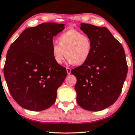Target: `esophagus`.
I'll return each mask as SVG.
<instances>
[{
  "label": "esophagus",
  "mask_w": 135,
  "mask_h": 135,
  "mask_svg": "<svg viewBox=\"0 0 135 135\" xmlns=\"http://www.w3.org/2000/svg\"><path fill=\"white\" fill-rule=\"evenodd\" d=\"M66 71H67V73L68 74H70L71 73V69H70V68H66Z\"/></svg>",
  "instance_id": "34e87169"
}]
</instances>
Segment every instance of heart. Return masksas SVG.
<instances>
[{
	"label": "heart",
	"instance_id": "obj_1",
	"mask_svg": "<svg viewBox=\"0 0 135 135\" xmlns=\"http://www.w3.org/2000/svg\"><path fill=\"white\" fill-rule=\"evenodd\" d=\"M58 44L52 47L54 61L61 64L65 57L69 64L81 65L89 59L92 52V42L89 36L81 32L70 29L63 32L58 37Z\"/></svg>",
	"mask_w": 135,
	"mask_h": 135
}]
</instances>
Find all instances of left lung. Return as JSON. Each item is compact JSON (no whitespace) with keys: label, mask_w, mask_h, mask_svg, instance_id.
I'll use <instances>...</instances> for the list:
<instances>
[{"label":"left lung","mask_w":135,"mask_h":135,"mask_svg":"<svg viewBox=\"0 0 135 135\" xmlns=\"http://www.w3.org/2000/svg\"><path fill=\"white\" fill-rule=\"evenodd\" d=\"M80 29L92 42L91 56L73 69L76 78V102L86 110L98 112L117 101L128 72L123 47L104 27L81 23Z\"/></svg>","instance_id":"left-lung-1"}]
</instances>
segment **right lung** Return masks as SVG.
Returning a JSON list of instances; mask_svg holds the SVG:
<instances>
[{
	"label": "right lung",
	"mask_w": 135,
	"mask_h": 135,
	"mask_svg": "<svg viewBox=\"0 0 135 135\" xmlns=\"http://www.w3.org/2000/svg\"><path fill=\"white\" fill-rule=\"evenodd\" d=\"M64 26L43 23L27 28L8 50L4 76L12 97L22 108L38 112L55 103L67 72L54 61L52 47L54 37Z\"/></svg>",
	"instance_id": "add662e5"
}]
</instances>
